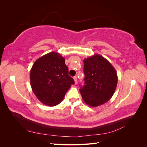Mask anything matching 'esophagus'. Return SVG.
<instances>
[{
    "mask_svg": "<svg viewBox=\"0 0 147 147\" xmlns=\"http://www.w3.org/2000/svg\"><path fill=\"white\" fill-rule=\"evenodd\" d=\"M74 80L75 83V84H77V77L76 76H75V77H74Z\"/></svg>",
    "mask_w": 147,
    "mask_h": 147,
    "instance_id": "esophagus-1",
    "label": "esophagus"
}]
</instances>
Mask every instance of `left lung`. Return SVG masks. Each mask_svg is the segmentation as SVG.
Here are the masks:
<instances>
[{
	"label": "left lung",
	"mask_w": 147,
	"mask_h": 147,
	"mask_svg": "<svg viewBox=\"0 0 147 147\" xmlns=\"http://www.w3.org/2000/svg\"><path fill=\"white\" fill-rule=\"evenodd\" d=\"M84 83L80 92L85 103L99 106L109 101L118 83L116 70L110 62L100 55H94L83 61Z\"/></svg>",
	"instance_id": "left-lung-1"
}]
</instances>
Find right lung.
I'll list each match as a JSON object with an SVG mask.
<instances>
[{"mask_svg": "<svg viewBox=\"0 0 147 147\" xmlns=\"http://www.w3.org/2000/svg\"><path fill=\"white\" fill-rule=\"evenodd\" d=\"M31 88L43 104L53 107L59 104L72 84L65 59L57 52H51L35 61L30 72Z\"/></svg>", "mask_w": 147, "mask_h": 147, "instance_id": "obj_1", "label": "right lung"}]
</instances>
